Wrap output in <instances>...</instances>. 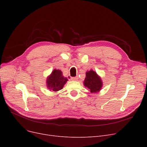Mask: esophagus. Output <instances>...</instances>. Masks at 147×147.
I'll return each mask as SVG.
<instances>
[{"label":"esophagus","instance_id":"obj_1","mask_svg":"<svg viewBox=\"0 0 147 147\" xmlns=\"http://www.w3.org/2000/svg\"><path fill=\"white\" fill-rule=\"evenodd\" d=\"M70 79L71 80H78V78H77V77H71L70 78Z\"/></svg>","mask_w":147,"mask_h":147}]
</instances>
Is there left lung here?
Here are the masks:
<instances>
[{
	"label": "left lung",
	"instance_id": "left-lung-1",
	"mask_svg": "<svg viewBox=\"0 0 147 147\" xmlns=\"http://www.w3.org/2000/svg\"><path fill=\"white\" fill-rule=\"evenodd\" d=\"M84 85L88 88L91 93L99 92L102 86V82L100 77L93 70H90L86 73V78L84 80Z\"/></svg>",
	"mask_w": 147,
	"mask_h": 147
}]
</instances>
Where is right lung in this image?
<instances>
[{"mask_svg": "<svg viewBox=\"0 0 147 147\" xmlns=\"http://www.w3.org/2000/svg\"><path fill=\"white\" fill-rule=\"evenodd\" d=\"M67 81V78H64L60 69H55L46 80V84L48 89L57 92L63 89Z\"/></svg>", "mask_w": 147, "mask_h": 147, "instance_id": "obj_1", "label": "right lung"}]
</instances>
